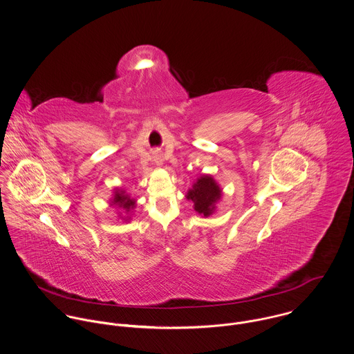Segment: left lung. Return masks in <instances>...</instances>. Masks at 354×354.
Returning <instances> with one entry per match:
<instances>
[{
	"label": "left lung",
	"instance_id": "obj_1",
	"mask_svg": "<svg viewBox=\"0 0 354 354\" xmlns=\"http://www.w3.org/2000/svg\"><path fill=\"white\" fill-rule=\"evenodd\" d=\"M221 198V189L209 176H203L188 191L187 199L192 201L195 209L204 216H208L214 211V204Z\"/></svg>",
	"mask_w": 354,
	"mask_h": 354
}]
</instances>
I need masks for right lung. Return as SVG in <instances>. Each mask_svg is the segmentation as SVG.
Segmentation results:
<instances>
[{
  "instance_id": "1",
  "label": "right lung",
  "mask_w": 354,
  "mask_h": 354,
  "mask_svg": "<svg viewBox=\"0 0 354 354\" xmlns=\"http://www.w3.org/2000/svg\"><path fill=\"white\" fill-rule=\"evenodd\" d=\"M113 204L118 205V207H122L125 211H129L131 208H133L135 205V201L131 199L128 195H124V192H115L114 195V199H113Z\"/></svg>"
}]
</instances>
